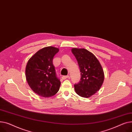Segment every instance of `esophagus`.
<instances>
[{"label":"esophagus","instance_id":"34e87169","mask_svg":"<svg viewBox=\"0 0 132 132\" xmlns=\"http://www.w3.org/2000/svg\"><path fill=\"white\" fill-rule=\"evenodd\" d=\"M69 78V76H62V78L63 80L65 79H67V78Z\"/></svg>","mask_w":132,"mask_h":132}]
</instances>
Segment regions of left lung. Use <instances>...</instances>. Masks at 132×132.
Listing matches in <instances>:
<instances>
[{
    "label": "left lung",
    "mask_w": 132,
    "mask_h": 132,
    "mask_svg": "<svg viewBox=\"0 0 132 132\" xmlns=\"http://www.w3.org/2000/svg\"><path fill=\"white\" fill-rule=\"evenodd\" d=\"M80 68L81 78L74 85L78 95L88 98L95 94L104 81V75L102 66L93 54L84 48L71 50Z\"/></svg>",
    "instance_id": "1"
}]
</instances>
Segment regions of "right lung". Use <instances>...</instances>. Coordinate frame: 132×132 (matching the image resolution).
Returning <instances> with one entry per match:
<instances>
[{
    "label": "right lung",
    "mask_w": 132,
    "mask_h": 132,
    "mask_svg": "<svg viewBox=\"0 0 132 132\" xmlns=\"http://www.w3.org/2000/svg\"><path fill=\"white\" fill-rule=\"evenodd\" d=\"M59 51V48L52 46L44 47L35 53L26 65L28 84L35 93L40 96H52L60 89L61 82L53 64V59Z\"/></svg>",
    "instance_id": "obj_1"
}]
</instances>
